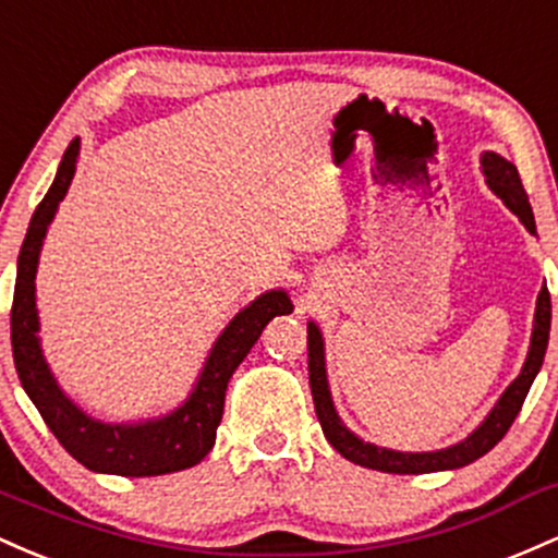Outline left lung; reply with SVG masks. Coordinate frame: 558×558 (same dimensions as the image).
Wrapping results in <instances>:
<instances>
[{
  "mask_svg": "<svg viewBox=\"0 0 558 558\" xmlns=\"http://www.w3.org/2000/svg\"><path fill=\"white\" fill-rule=\"evenodd\" d=\"M485 166V177L490 190L504 199V205L519 221L527 227L530 234H535V216H532L530 197L524 192L519 171L511 166L509 160H504L496 153H487L482 158ZM548 331H550V295L543 287L541 295H537V308H535V329H532V342L527 361H524L522 374L511 381L509 390L504 392L498 400L496 409L490 411V416L480 424V429H474L459 446L435 450V453H398V450L377 448L372 442H363L350 432L345 424L337 416L335 405H331L329 385H327V368H324V342L322 331L316 329V324H308V379H311V396L313 405H316V416L322 422L324 435L331 442V448L337 453L345 456L353 464L377 469V472H390V474H424V472H442V469H459L477 461L480 456H485L487 450L496 448L504 435L509 432L511 424L519 411H522L524 398H527L532 379L541 372L543 355L548 348Z\"/></svg>",
  "mask_w": 558,
  "mask_h": 558,
  "instance_id": "1",
  "label": "left lung"
}]
</instances>
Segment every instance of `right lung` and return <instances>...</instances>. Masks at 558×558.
<instances>
[{
  "instance_id": "add662e5",
  "label": "right lung",
  "mask_w": 558,
  "mask_h": 558,
  "mask_svg": "<svg viewBox=\"0 0 558 558\" xmlns=\"http://www.w3.org/2000/svg\"><path fill=\"white\" fill-rule=\"evenodd\" d=\"M76 158L78 140H73L62 155L58 177L31 218L28 234L23 240L21 255H17L15 298H12L10 313L12 359H15L17 377L60 446L92 472L121 474V477H155V474L190 469L199 464L216 442V429L223 416V396H227V385L234 368L258 342L260 331L274 316L292 313V303L284 292L274 290L253 300L242 313H236L213 345L195 392L171 416L134 424V427L94 422L62 396L58 381L52 379L41 359L39 337H36L39 331L34 298L36 263H39V250L49 221L54 218V210L76 173Z\"/></svg>"
}]
</instances>
